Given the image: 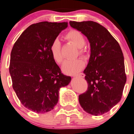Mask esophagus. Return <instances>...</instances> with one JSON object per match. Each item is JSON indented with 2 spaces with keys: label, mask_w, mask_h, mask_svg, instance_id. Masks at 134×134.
I'll return each instance as SVG.
<instances>
[{
  "label": "esophagus",
  "mask_w": 134,
  "mask_h": 134,
  "mask_svg": "<svg viewBox=\"0 0 134 134\" xmlns=\"http://www.w3.org/2000/svg\"><path fill=\"white\" fill-rule=\"evenodd\" d=\"M74 77H85V74H83V73H80V74H77V75H76V76H74Z\"/></svg>",
  "instance_id": "obj_1"
}]
</instances>
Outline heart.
<instances>
[{
  "mask_svg": "<svg viewBox=\"0 0 134 134\" xmlns=\"http://www.w3.org/2000/svg\"><path fill=\"white\" fill-rule=\"evenodd\" d=\"M66 38L74 43L78 48H80L79 54L82 56L85 55V52L82 47L85 44V40L82 34L76 30H71L66 34ZM50 52L53 59L57 64H60L63 60L61 53V45L59 39H54L50 47ZM85 62L81 58H77L73 60H66L62 66V70L66 74L73 75L80 72L83 68Z\"/></svg>",
  "mask_w": 134,
  "mask_h": 134,
  "instance_id": "heart-1",
  "label": "heart"
}]
</instances>
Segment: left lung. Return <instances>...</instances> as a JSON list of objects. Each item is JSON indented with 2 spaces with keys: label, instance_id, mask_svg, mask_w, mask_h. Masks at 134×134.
<instances>
[{
  "label": "left lung",
  "instance_id": "8db88e82",
  "mask_svg": "<svg viewBox=\"0 0 134 134\" xmlns=\"http://www.w3.org/2000/svg\"><path fill=\"white\" fill-rule=\"evenodd\" d=\"M72 27L87 37L91 54L84 70L87 90L79 95L85 112L101 115L120 100L126 81L123 53L117 41L103 25L93 21H70Z\"/></svg>",
  "mask_w": 134,
  "mask_h": 134
}]
</instances>
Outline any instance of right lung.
I'll list each match as a JSON object with an SVG mask.
<instances>
[{"label":"right lung","instance_id":"obj_1","mask_svg":"<svg viewBox=\"0 0 134 134\" xmlns=\"http://www.w3.org/2000/svg\"><path fill=\"white\" fill-rule=\"evenodd\" d=\"M67 27L68 22L32 24L14 44L9 67L12 87L29 110L37 113L53 110L60 88L70 82L71 77L61 73L50 52L51 43Z\"/></svg>","mask_w":134,"mask_h":134}]
</instances>
